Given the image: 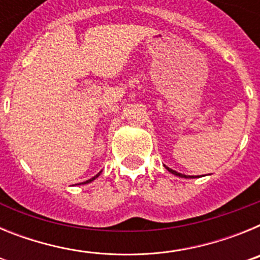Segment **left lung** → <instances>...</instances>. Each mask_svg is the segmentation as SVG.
<instances>
[{
	"label": "left lung",
	"mask_w": 260,
	"mask_h": 260,
	"mask_svg": "<svg viewBox=\"0 0 260 260\" xmlns=\"http://www.w3.org/2000/svg\"><path fill=\"white\" fill-rule=\"evenodd\" d=\"M164 167H165V169H167L168 172H171V173H172V174H174V176H177V177H182V178H192V177H190V176H186V174L178 173V172L173 171V169H171V168H168L167 165H164Z\"/></svg>",
	"instance_id": "8db88e82"
}]
</instances>
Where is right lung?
Instances as JSON below:
<instances>
[{
	"mask_svg": "<svg viewBox=\"0 0 260 260\" xmlns=\"http://www.w3.org/2000/svg\"><path fill=\"white\" fill-rule=\"evenodd\" d=\"M100 173H102V172H99V173H98V174H96V176H93V177H92V178H89V180L84 181V182H80V183H79V185H86V183H89V182H92V181H93V180H96V178H98V177H99V176H100Z\"/></svg>",
	"mask_w": 260,
	"mask_h": 260,
	"instance_id": "1",
	"label": "right lung"
}]
</instances>
